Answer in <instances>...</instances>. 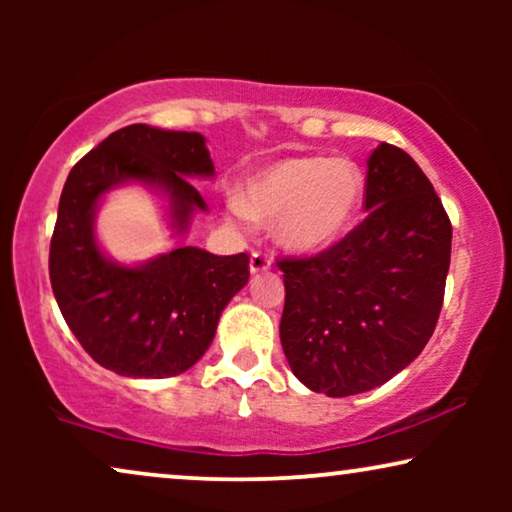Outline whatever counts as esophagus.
Wrapping results in <instances>:
<instances>
[{"instance_id":"34e87169","label":"esophagus","mask_w":512,"mask_h":512,"mask_svg":"<svg viewBox=\"0 0 512 512\" xmlns=\"http://www.w3.org/2000/svg\"><path fill=\"white\" fill-rule=\"evenodd\" d=\"M270 265H272V258L261 254V251H254V254H251V258H249L251 275H261V272H268Z\"/></svg>"}]
</instances>
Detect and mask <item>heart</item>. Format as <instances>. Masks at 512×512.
Here are the masks:
<instances>
[{
	"mask_svg": "<svg viewBox=\"0 0 512 512\" xmlns=\"http://www.w3.org/2000/svg\"><path fill=\"white\" fill-rule=\"evenodd\" d=\"M366 198V177L347 158L291 156L249 174L244 191H230L226 209L235 228L275 221L282 247L314 254L352 230Z\"/></svg>",
	"mask_w": 512,
	"mask_h": 512,
	"instance_id": "b5f03b06",
	"label": "heart"
}]
</instances>
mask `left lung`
<instances>
[{"instance_id":"left-lung-1","label":"left lung","mask_w":512,"mask_h":512,"mask_svg":"<svg viewBox=\"0 0 512 512\" xmlns=\"http://www.w3.org/2000/svg\"><path fill=\"white\" fill-rule=\"evenodd\" d=\"M366 212L335 247L279 261L286 361L307 389L331 398L380 387L422 354L450 270L443 202L398 146L370 153Z\"/></svg>"}]
</instances>
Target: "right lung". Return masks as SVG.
<instances>
[{
    "instance_id": "obj_1",
    "label": "right lung",
    "mask_w": 512,
    "mask_h": 512,
    "mask_svg": "<svg viewBox=\"0 0 512 512\" xmlns=\"http://www.w3.org/2000/svg\"><path fill=\"white\" fill-rule=\"evenodd\" d=\"M212 179L200 132L121 128L72 167L60 195L51 258L58 307L81 347L123 377L181 375L212 345L221 312L249 282V256L179 244L144 263H118L95 233L102 198L139 184L165 200L172 237H184L207 202L193 186Z\"/></svg>"
}]
</instances>
